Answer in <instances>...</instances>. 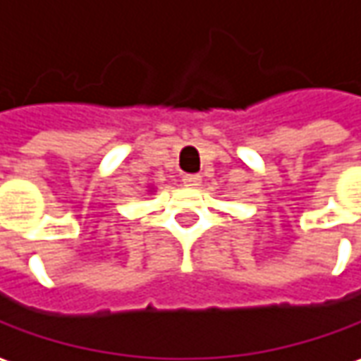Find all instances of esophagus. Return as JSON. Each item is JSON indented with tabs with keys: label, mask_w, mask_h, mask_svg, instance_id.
<instances>
[{
	"label": "esophagus",
	"mask_w": 361,
	"mask_h": 361,
	"mask_svg": "<svg viewBox=\"0 0 361 361\" xmlns=\"http://www.w3.org/2000/svg\"><path fill=\"white\" fill-rule=\"evenodd\" d=\"M181 181H183L188 188H195V185H200L201 183V176H197V173H185V176L181 178Z\"/></svg>",
	"instance_id": "34e87169"
}]
</instances>
